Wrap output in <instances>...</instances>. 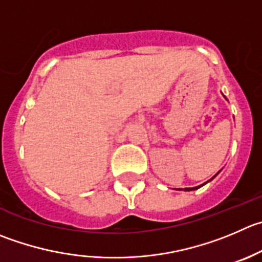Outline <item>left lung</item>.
Returning <instances> with one entry per match:
<instances>
[{
    "label": "left lung",
    "mask_w": 262,
    "mask_h": 262,
    "mask_svg": "<svg viewBox=\"0 0 262 262\" xmlns=\"http://www.w3.org/2000/svg\"><path fill=\"white\" fill-rule=\"evenodd\" d=\"M224 98H225V96H224ZM225 99H226V98H225ZM226 100H228V99H226ZM219 172H220V171H219ZM219 172H217V173H216V175H215V176H213V178H212V179H210V180H208V181H206V183H204V184H202V185H199V186H194V188H184V189H178V190H185V191H190V190H196V189L202 188V186H203V185H206V184H207V183H210V181H211V180H213V179H215V178H216V176H217V175H219Z\"/></svg>",
    "instance_id": "obj_1"
}]
</instances>
